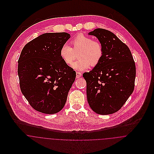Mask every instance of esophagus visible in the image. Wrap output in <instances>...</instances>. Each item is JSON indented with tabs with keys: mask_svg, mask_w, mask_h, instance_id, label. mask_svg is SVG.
I'll return each mask as SVG.
<instances>
[{
	"mask_svg": "<svg viewBox=\"0 0 154 154\" xmlns=\"http://www.w3.org/2000/svg\"><path fill=\"white\" fill-rule=\"evenodd\" d=\"M76 78H80V77L81 76V75H82L81 73H80V72H76Z\"/></svg>",
	"mask_w": 154,
	"mask_h": 154,
	"instance_id": "1",
	"label": "esophagus"
}]
</instances>
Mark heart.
Returning <instances> with one entry per match:
<instances>
[{
    "label": "heart",
    "mask_w": 154,
    "mask_h": 154,
    "mask_svg": "<svg viewBox=\"0 0 154 154\" xmlns=\"http://www.w3.org/2000/svg\"><path fill=\"white\" fill-rule=\"evenodd\" d=\"M72 48L67 44L62 46L60 56L67 65H70L76 57L78 60L73 63L72 67L78 70H85L89 66L95 67L100 62L103 56V47L99 42L84 34H78L70 42Z\"/></svg>",
    "instance_id": "heart-1"
}]
</instances>
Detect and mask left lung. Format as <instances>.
I'll list each match as a JSON object with an SVG mask.
<instances>
[{
    "mask_svg": "<svg viewBox=\"0 0 154 154\" xmlns=\"http://www.w3.org/2000/svg\"><path fill=\"white\" fill-rule=\"evenodd\" d=\"M88 34L95 36L103 47L99 64L83 74L88 104L97 114H112L122 107L133 92L135 63L128 45L110 31L97 28Z\"/></svg>",
    "mask_w": 154,
    "mask_h": 154,
    "instance_id": "left-lung-1",
    "label": "left lung"
}]
</instances>
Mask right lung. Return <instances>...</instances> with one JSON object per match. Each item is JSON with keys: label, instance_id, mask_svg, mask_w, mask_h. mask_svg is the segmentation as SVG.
I'll return each mask as SVG.
<instances>
[{"label": "right lung", "instance_id": "1", "mask_svg": "<svg viewBox=\"0 0 154 154\" xmlns=\"http://www.w3.org/2000/svg\"><path fill=\"white\" fill-rule=\"evenodd\" d=\"M70 37L66 32L45 33L22 49L18 62L20 85L34 110L51 114L65 106L76 72L62 60L59 52Z\"/></svg>", "mask_w": 154, "mask_h": 154}]
</instances>
